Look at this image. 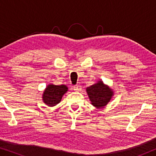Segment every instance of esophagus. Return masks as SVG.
Wrapping results in <instances>:
<instances>
[{"mask_svg": "<svg viewBox=\"0 0 156 156\" xmlns=\"http://www.w3.org/2000/svg\"><path fill=\"white\" fill-rule=\"evenodd\" d=\"M81 89H82V87H81L80 85H76L73 87V89L75 91H80Z\"/></svg>", "mask_w": 156, "mask_h": 156, "instance_id": "1", "label": "esophagus"}]
</instances>
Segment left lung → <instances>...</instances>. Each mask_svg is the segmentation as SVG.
<instances>
[{
  "label": "left lung",
  "instance_id": "obj_1",
  "mask_svg": "<svg viewBox=\"0 0 156 156\" xmlns=\"http://www.w3.org/2000/svg\"><path fill=\"white\" fill-rule=\"evenodd\" d=\"M86 91L91 104L97 108L106 106L114 94L113 89L104 84L102 80H99L97 83L87 87Z\"/></svg>",
  "mask_w": 156,
  "mask_h": 156
}]
</instances>
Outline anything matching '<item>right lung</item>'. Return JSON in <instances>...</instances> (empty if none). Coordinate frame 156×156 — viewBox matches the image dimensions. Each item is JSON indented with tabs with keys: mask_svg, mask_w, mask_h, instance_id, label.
Here are the masks:
<instances>
[{
	"mask_svg": "<svg viewBox=\"0 0 156 156\" xmlns=\"http://www.w3.org/2000/svg\"><path fill=\"white\" fill-rule=\"evenodd\" d=\"M68 91V87L65 84H48L42 94V101L48 106H55L61 101L63 95Z\"/></svg>",
	"mask_w": 156,
	"mask_h": 156,
	"instance_id": "add662e5",
	"label": "right lung"
}]
</instances>
